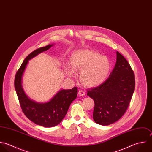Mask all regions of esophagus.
Here are the masks:
<instances>
[{
  "label": "esophagus",
  "mask_w": 152,
  "mask_h": 152,
  "mask_svg": "<svg viewBox=\"0 0 152 152\" xmlns=\"http://www.w3.org/2000/svg\"><path fill=\"white\" fill-rule=\"evenodd\" d=\"M78 94H79L80 96H84L85 94H86V93H85V92H84L83 90H80V91H78Z\"/></svg>",
  "instance_id": "esophagus-1"
}]
</instances>
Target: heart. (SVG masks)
Returning <instances> with one entry per match:
<instances>
[{"mask_svg": "<svg viewBox=\"0 0 152 152\" xmlns=\"http://www.w3.org/2000/svg\"><path fill=\"white\" fill-rule=\"evenodd\" d=\"M71 66L68 65L67 72L69 77L75 75V71H81L82 83L88 87H96L107 78L111 69L109 59L98 52L83 50L75 52L71 59Z\"/></svg>", "mask_w": 152, "mask_h": 152, "instance_id": "1", "label": "heart"}]
</instances>
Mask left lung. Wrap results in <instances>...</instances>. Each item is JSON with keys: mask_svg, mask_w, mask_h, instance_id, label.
Here are the masks:
<instances>
[{"mask_svg": "<svg viewBox=\"0 0 152 152\" xmlns=\"http://www.w3.org/2000/svg\"><path fill=\"white\" fill-rule=\"evenodd\" d=\"M117 61L108 78L87 91L94 101L93 119L102 126L118 120L126 111L135 88V77L126 58L117 51Z\"/></svg>", "mask_w": 152, "mask_h": 152, "instance_id": "left-lung-1", "label": "left lung"}]
</instances>
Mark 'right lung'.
Listing matches in <instances>:
<instances>
[{
	"label": "right lung",
	"instance_id": "add662e5",
	"mask_svg": "<svg viewBox=\"0 0 152 152\" xmlns=\"http://www.w3.org/2000/svg\"><path fill=\"white\" fill-rule=\"evenodd\" d=\"M53 44L38 48L31 52L23 61L16 74L15 88L25 115L37 125L52 127L59 124L65 116L71 103L77 96L78 89L61 90L49 101L38 102L30 99L25 94L22 87V77L29 61L42 52L47 51Z\"/></svg>",
	"mask_w": 152,
	"mask_h": 152
}]
</instances>
